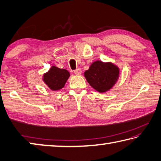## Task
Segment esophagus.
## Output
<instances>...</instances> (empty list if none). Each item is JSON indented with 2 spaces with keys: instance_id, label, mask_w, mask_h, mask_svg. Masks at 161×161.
I'll return each instance as SVG.
<instances>
[{
  "instance_id": "34e87169",
  "label": "esophagus",
  "mask_w": 161,
  "mask_h": 161,
  "mask_svg": "<svg viewBox=\"0 0 161 161\" xmlns=\"http://www.w3.org/2000/svg\"><path fill=\"white\" fill-rule=\"evenodd\" d=\"M74 72H75V74L76 75H81V70L80 69H77L75 70Z\"/></svg>"
}]
</instances>
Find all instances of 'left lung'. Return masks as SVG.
I'll list each match as a JSON object with an SVG mask.
<instances>
[{"label": "left lung", "instance_id": "left-lung-1", "mask_svg": "<svg viewBox=\"0 0 161 161\" xmlns=\"http://www.w3.org/2000/svg\"><path fill=\"white\" fill-rule=\"evenodd\" d=\"M119 72V67L112 62L97 60L84 72V77L92 88L99 93H105L118 81Z\"/></svg>", "mask_w": 161, "mask_h": 161}]
</instances>
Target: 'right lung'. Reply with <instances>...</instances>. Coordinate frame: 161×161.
I'll use <instances>...</instances> for the list:
<instances>
[{
    "label": "right lung",
    "mask_w": 161,
    "mask_h": 161,
    "mask_svg": "<svg viewBox=\"0 0 161 161\" xmlns=\"http://www.w3.org/2000/svg\"><path fill=\"white\" fill-rule=\"evenodd\" d=\"M69 76L67 69L52 66L48 72L43 74L42 81L52 91H58L64 86Z\"/></svg>",
    "instance_id": "obj_1"
}]
</instances>
